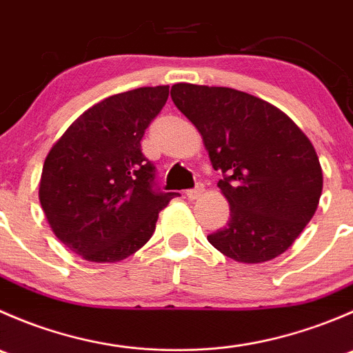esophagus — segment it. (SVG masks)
<instances>
[{"mask_svg": "<svg viewBox=\"0 0 353 353\" xmlns=\"http://www.w3.org/2000/svg\"><path fill=\"white\" fill-rule=\"evenodd\" d=\"M203 191H205L203 184H198V186L193 188V190L186 191V196H188V199H198L203 194Z\"/></svg>", "mask_w": 353, "mask_h": 353, "instance_id": "1", "label": "esophagus"}]
</instances>
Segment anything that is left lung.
Returning <instances> with one entry per match:
<instances>
[{"instance_id":"obj_1","label":"left lung","mask_w":353,"mask_h":353,"mask_svg":"<svg viewBox=\"0 0 353 353\" xmlns=\"http://www.w3.org/2000/svg\"><path fill=\"white\" fill-rule=\"evenodd\" d=\"M170 97L223 174L230 219L208 243L239 263L285 252L321 198L323 170L309 138L275 105L234 88L176 83Z\"/></svg>"}]
</instances>
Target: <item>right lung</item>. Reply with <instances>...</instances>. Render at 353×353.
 Segmentation results:
<instances>
[{"label": "right lung", "instance_id": "1", "mask_svg": "<svg viewBox=\"0 0 353 353\" xmlns=\"http://www.w3.org/2000/svg\"><path fill=\"white\" fill-rule=\"evenodd\" d=\"M169 87L110 95L85 110L42 167L39 199L52 232L87 261L116 263L148 243L160 210L179 193L157 186L141 138Z\"/></svg>", "mask_w": 353, "mask_h": 353}]
</instances>
